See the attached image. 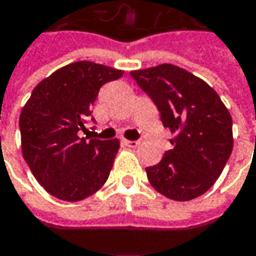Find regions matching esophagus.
Segmentation results:
<instances>
[{
	"label": "esophagus",
	"instance_id": "obj_1",
	"mask_svg": "<svg viewBox=\"0 0 256 256\" xmlns=\"http://www.w3.org/2000/svg\"><path fill=\"white\" fill-rule=\"evenodd\" d=\"M123 144L128 146V148H136V146H139V142L138 140H128V139H123Z\"/></svg>",
	"mask_w": 256,
	"mask_h": 256
}]
</instances>
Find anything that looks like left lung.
<instances>
[{
  "label": "left lung",
  "instance_id": "8db88e82",
  "mask_svg": "<svg viewBox=\"0 0 256 256\" xmlns=\"http://www.w3.org/2000/svg\"><path fill=\"white\" fill-rule=\"evenodd\" d=\"M132 78L161 112L173 150L146 168L152 188L173 200L204 195L220 177L233 150V122L218 94L173 64L133 70Z\"/></svg>",
  "mask_w": 256,
  "mask_h": 256
}]
</instances>
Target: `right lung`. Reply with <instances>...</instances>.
<instances>
[{
  "mask_svg": "<svg viewBox=\"0 0 256 256\" xmlns=\"http://www.w3.org/2000/svg\"><path fill=\"white\" fill-rule=\"evenodd\" d=\"M123 70L76 61L35 86L20 112L22 154L42 188L67 202L94 195L106 182L120 148L118 139L79 138L100 88Z\"/></svg>",
  "mask_w": 256,
  "mask_h": 256,
  "instance_id": "1",
  "label": "right lung"
}]
</instances>
